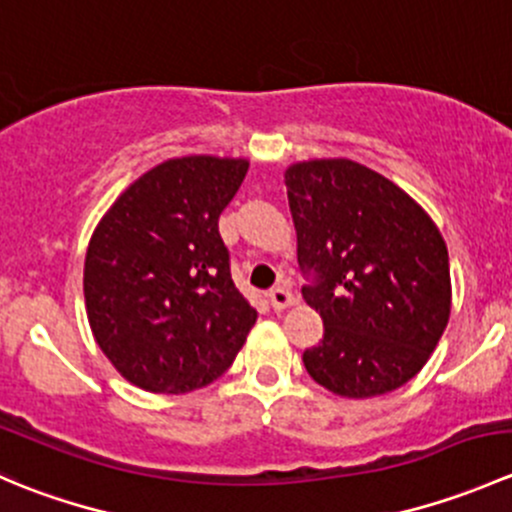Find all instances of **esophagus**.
Wrapping results in <instances>:
<instances>
[{
  "label": "esophagus",
  "mask_w": 512,
  "mask_h": 512,
  "mask_svg": "<svg viewBox=\"0 0 512 512\" xmlns=\"http://www.w3.org/2000/svg\"><path fill=\"white\" fill-rule=\"evenodd\" d=\"M267 297H270L272 309H277V312H285V309L292 307V304H297V297L292 294V289L285 285L275 287L270 294H267Z\"/></svg>",
  "instance_id": "1"
}]
</instances>
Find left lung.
Here are the masks:
<instances>
[{"label": "left lung", "instance_id": "8db88e82", "mask_svg": "<svg viewBox=\"0 0 512 512\" xmlns=\"http://www.w3.org/2000/svg\"><path fill=\"white\" fill-rule=\"evenodd\" d=\"M297 260L317 272L304 302L324 339L307 374L342 399H374L411 381L451 317L448 250L406 190L349 158L285 170Z\"/></svg>", "mask_w": 512, "mask_h": 512}]
</instances>
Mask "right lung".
Returning a JSON list of instances; mask_svg holds the SVG:
<instances>
[{
    "label": "right lung",
    "instance_id": "add662e5",
    "mask_svg": "<svg viewBox=\"0 0 512 512\" xmlns=\"http://www.w3.org/2000/svg\"><path fill=\"white\" fill-rule=\"evenodd\" d=\"M247 168V158L163 160L98 220L84 262L86 314L101 352L138 389L213 384L257 322L218 232Z\"/></svg>",
    "mask_w": 512,
    "mask_h": 512
}]
</instances>
